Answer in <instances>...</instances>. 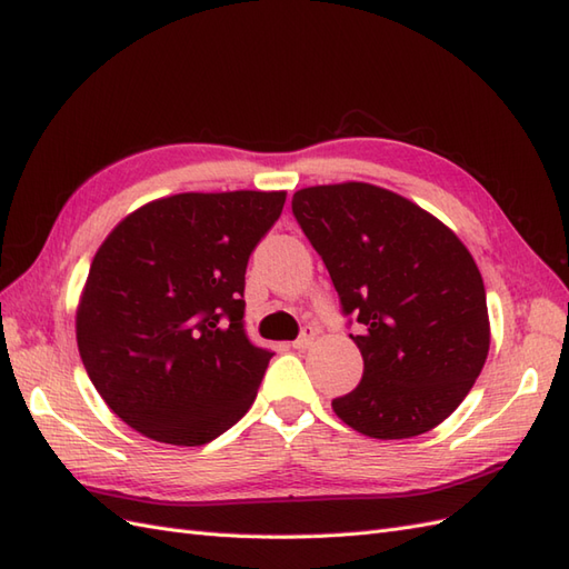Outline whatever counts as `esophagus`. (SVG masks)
<instances>
[{"instance_id": "obj_1", "label": "esophagus", "mask_w": 569, "mask_h": 569, "mask_svg": "<svg viewBox=\"0 0 569 569\" xmlns=\"http://www.w3.org/2000/svg\"><path fill=\"white\" fill-rule=\"evenodd\" d=\"M313 340H316V330L313 328H303L301 336L292 342V348L295 350H307V348H311Z\"/></svg>"}]
</instances>
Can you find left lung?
Masks as SVG:
<instances>
[{"mask_svg": "<svg viewBox=\"0 0 569 569\" xmlns=\"http://www.w3.org/2000/svg\"><path fill=\"white\" fill-rule=\"evenodd\" d=\"M292 212L355 313L362 381L332 412L371 439L445 422L490 350L485 284L463 241L420 204L359 180L301 188Z\"/></svg>", "mask_w": 569, "mask_h": 569, "instance_id": "left-lung-1", "label": "left lung"}]
</instances>
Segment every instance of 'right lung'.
Returning <instances> with one entry per match:
<instances>
[{
	"label": "right lung",
	"instance_id": "1",
	"mask_svg": "<svg viewBox=\"0 0 569 569\" xmlns=\"http://www.w3.org/2000/svg\"><path fill=\"white\" fill-rule=\"evenodd\" d=\"M284 190L178 192L124 217L96 251L77 303V345L122 422L202 447L253 406L272 352L243 332L248 256Z\"/></svg>",
	"mask_w": 569,
	"mask_h": 569
}]
</instances>
